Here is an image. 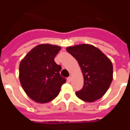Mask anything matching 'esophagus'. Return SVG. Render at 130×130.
Wrapping results in <instances>:
<instances>
[{"instance_id":"1","label":"esophagus","mask_w":130,"mask_h":130,"mask_svg":"<svg viewBox=\"0 0 130 130\" xmlns=\"http://www.w3.org/2000/svg\"><path fill=\"white\" fill-rule=\"evenodd\" d=\"M71 80H72V77H71V76H69V77L68 78V81L69 82H70Z\"/></svg>"}]
</instances>
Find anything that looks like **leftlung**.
<instances>
[{"label":"left lung","mask_w":130,"mask_h":130,"mask_svg":"<svg viewBox=\"0 0 130 130\" xmlns=\"http://www.w3.org/2000/svg\"><path fill=\"white\" fill-rule=\"evenodd\" d=\"M66 50L78 61L84 79V86L76 91V96L88 102L100 99L113 80L111 61L99 48L90 44L70 46Z\"/></svg>","instance_id":"obj_1"}]
</instances>
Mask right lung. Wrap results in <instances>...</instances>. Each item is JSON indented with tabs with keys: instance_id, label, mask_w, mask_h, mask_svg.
<instances>
[{
	"instance_id": "right-lung-1",
	"label": "right lung",
	"mask_w": 130,
	"mask_h": 130,
	"mask_svg": "<svg viewBox=\"0 0 130 130\" xmlns=\"http://www.w3.org/2000/svg\"><path fill=\"white\" fill-rule=\"evenodd\" d=\"M60 46L43 44L35 46L20 62L19 80L28 96L38 103H46L58 95L66 79L60 74L61 66L54 58Z\"/></svg>"
}]
</instances>
